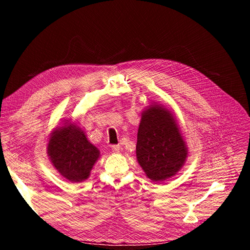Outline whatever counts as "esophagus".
I'll return each instance as SVG.
<instances>
[{
	"instance_id": "esophagus-1",
	"label": "esophagus",
	"mask_w": 250,
	"mask_h": 250,
	"mask_svg": "<svg viewBox=\"0 0 250 250\" xmlns=\"http://www.w3.org/2000/svg\"><path fill=\"white\" fill-rule=\"evenodd\" d=\"M111 150L113 153H119L120 152V146L119 145H113L111 146Z\"/></svg>"
}]
</instances>
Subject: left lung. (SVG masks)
Returning <instances> with one entry per match:
<instances>
[{"label":"left lung","instance_id":"obj_1","mask_svg":"<svg viewBox=\"0 0 250 250\" xmlns=\"http://www.w3.org/2000/svg\"><path fill=\"white\" fill-rule=\"evenodd\" d=\"M188 148L172 112L153 104L142 113L137 158L146 176L155 183L168 179L183 167Z\"/></svg>","mask_w":250,"mask_h":250}]
</instances>
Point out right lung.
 <instances>
[{
	"instance_id": "add662e5",
	"label": "right lung",
	"mask_w": 250,
	"mask_h": 250,
	"mask_svg": "<svg viewBox=\"0 0 250 250\" xmlns=\"http://www.w3.org/2000/svg\"><path fill=\"white\" fill-rule=\"evenodd\" d=\"M48 154L60 175L71 183H81L89 176L100 151L88 142L79 126L69 124L52 132Z\"/></svg>"
}]
</instances>
